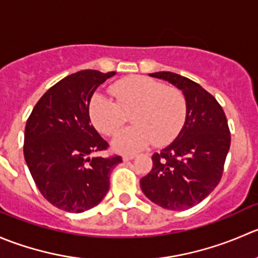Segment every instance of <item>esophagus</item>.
I'll return each mask as SVG.
<instances>
[{
    "label": "esophagus",
    "mask_w": 258,
    "mask_h": 258,
    "mask_svg": "<svg viewBox=\"0 0 258 258\" xmlns=\"http://www.w3.org/2000/svg\"><path fill=\"white\" fill-rule=\"evenodd\" d=\"M135 157H137L135 154H124L123 155V160H124V162H129V160L134 159Z\"/></svg>",
    "instance_id": "34e87169"
}]
</instances>
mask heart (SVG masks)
<instances>
[{
  "label": "heart",
  "mask_w": 258,
  "mask_h": 258,
  "mask_svg": "<svg viewBox=\"0 0 258 258\" xmlns=\"http://www.w3.org/2000/svg\"><path fill=\"white\" fill-rule=\"evenodd\" d=\"M115 101L95 94L89 114L94 126L105 135H113L121 128L130 114L134 124L114 137V149L135 153L150 143L167 145L179 134L187 118V101L182 90L145 76H132L110 88Z\"/></svg>",
  "instance_id": "obj_1"
}]
</instances>
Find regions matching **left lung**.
I'll return each mask as SVG.
<instances>
[{"instance_id": "left-lung-1", "label": "left lung", "mask_w": 258, "mask_h": 258, "mask_svg": "<svg viewBox=\"0 0 258 258\" xmlns=\"http://www.w3.org/2000/svg\"><path fill=\"white\" fill-rule=\"evenodd\" d=\"M149 75L183 91L187 118L174 142L153 154V168L140 179V188L160 207L187 210L202 202L223 174L231 145L226 114L215 96L190 79L170 71Z\"/></svg>"}]
</instances>
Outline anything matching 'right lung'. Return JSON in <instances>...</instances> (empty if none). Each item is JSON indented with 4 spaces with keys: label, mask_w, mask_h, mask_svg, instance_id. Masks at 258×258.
Returning a JSON list of instances; mask_svg holds the SVG:
<instances>
[{
    "label": "right lung",
    "mask_w": 258,
    "mask_h": 258,
    "mask_svg": "<svg viewBox=\"0 0 258 258\" xmlns=\"http://www.w3.org/2000/svg\"><path fill=\"white\" fill-rule=\"evenodd\" d=\"M115 71L81 70L51 86L25 128L24 155L41 195L66 212L91 210L108 193L120 155L93 157L109 144L90 123L91 96Z\"/></svg>",
    "instance_id": "1"
}]
</instances>
